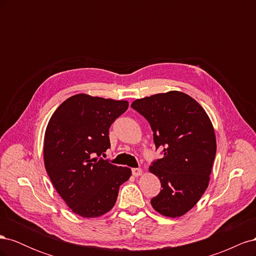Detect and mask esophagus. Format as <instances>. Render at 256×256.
I'll use <instances>...</instances> for the list:
<instances>
[{"label": "esophagus", "mask_w": 256, "mask_h": 256, "mask_svg": "<svg viewBox=\"0 0 256 256\" xmlns=\"http://www.w3.org/2000/svg\"><path fill=\"white\" fill-rule=\"evenodd\" d=\"M131 172H132V175H134V176L138 177V176H140V175L142 174V168H132V170H131Z\"/></svg>", "instance_id": "34e87169"}]
</instances>
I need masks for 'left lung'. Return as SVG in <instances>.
<instances>
[{"label": "left lung", "mask_w": 256, "mask_h": 256, "mask_svg": "<svg viewBox=\"0 0 256 256\" xmlns=\"http://www.w3.org/2000/svg\"><path fill=\"white\" fill-rule=\"evenodd\" d=\"M131 108L150 122L156 150L164 154L150 166L162 188L152 206L166 216H180L208 187L216 152L212 124L198 102L177 90L136 99Z\"/></svg>", "instance_id": "8db88e82"}]
</instances>
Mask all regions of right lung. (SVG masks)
Listing matches in <instances>:
<instances>
[{
  "mask_svg": "<svg viewBox=\"0 0 256 256\" xmlns=\"http://www.w3.org/2000/svg\"><path fill=\"white\" fill-rule=\"evenodd\" d=\"M128 102L78 94L53 113L44 134V166L68 207L84 218L113 208L120 184L131 176L100 154L110 148L109 129Z\"/></svg>",
  "mask_w": 256,
  "mask_h": 256,
  "instance_id": "right-lung-1",
  "label": "right lung"
}]
</instances>
